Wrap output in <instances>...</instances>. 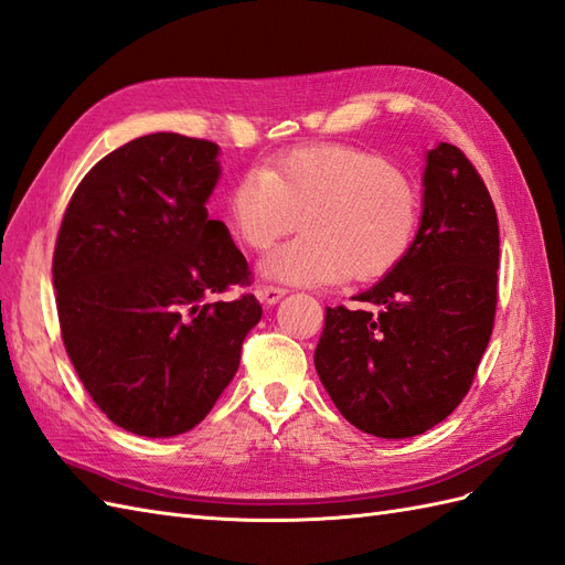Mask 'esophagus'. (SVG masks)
Returning <instances> with one entry per match:
<instances>
[{
  "mask_svg": "<svg viewBox=\"0 0 565 565\" xmlns=\"http://www.w3.org/2000/svg\"><path fill=\"white\" fill-rule=\"evenodd\" d=\"M286 296V288L284 286H259L257 288V298L265 302V306H274V302H279Z\"/></svg>",
  "mask_w": 565,
  "mask_h": 565,
  "instance_id": "34e87169",
  "label": "esophagus"
}]
</instances>
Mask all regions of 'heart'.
<instances>
[{"instance_id":"b5f03b06","label":"heart","mask_w":565,"mask_h":565,"mask_svg":"<svg viewBox=\"0 0 565 565\" xmlns=\"http://www.w3.org/2000/svg\"><path fill=\"white\" fill-rule=\"evenodd\" d=\"M234 234L267 250L300 226L308 231L271 253L265 271L291 284L377 281L411 253L420 193L411 173L351 145H300L231 185Z\"/></svg>"}]
</instances>
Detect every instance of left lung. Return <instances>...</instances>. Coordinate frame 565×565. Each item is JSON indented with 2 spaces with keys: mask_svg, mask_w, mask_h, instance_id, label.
I'll use <instances>...</instances> for the list:
<instances>
[{
  "mask_svg": "<svg viewBox=\"0 0 565 565\" xmlns=\"http://www.w3.org/2000/svg\"><path fill=\"white\" fill-rule=\"evenodd\" d=\"M423 222L406 259L355 300L327 308L315 367L339 413L406 439L470 392L499 300L497 207L470 159L439 142L425 167Z\"/></svg>",
  "mask_w": 565,
  "mask_h": 565,
  "instance_id": "8db88e82",
  "label": "left lung"
}]
</instances>
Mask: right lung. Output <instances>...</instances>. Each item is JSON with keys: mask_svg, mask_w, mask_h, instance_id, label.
I'll return each instance as SVG.
<instances>
[{"mask_svg": "<svg viewBox=\"0 0 565 565\" xmlns=\"http://www.w3.org/2000/svg\"><path fill=\"white\" fill-rule=\"evenodd\" d=\"M216 145L150 134L85 173L56 234L62 339L95 406L140 437L193 429L234 380L263 317L253 271L205 202Z\"/></svg>", "mask_w": 565, "mask_h": 565, "instance_id": "obj_1", "label": "right lung"}]
</instances>
